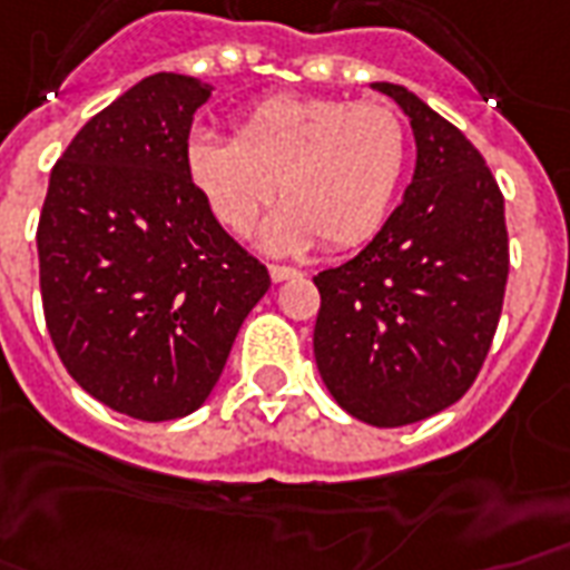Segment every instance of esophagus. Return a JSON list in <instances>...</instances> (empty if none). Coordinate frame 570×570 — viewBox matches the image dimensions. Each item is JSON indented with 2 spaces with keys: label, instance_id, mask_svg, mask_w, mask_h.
Returning a JSON list of instances; mask_svg holds the SVG:
<instances>
[{
  "label": "esophagus",
  "instance_id": "34e87169",
  "mask_svg": "<svg viewBox=\"0 0 570 570\" xmlns=\"http://www.w3.org/2000/svg\"><path fill=\"white\" fill-rule=\"evenodd\" d=\"M268 274H272L274 284H284V281L302 277V272H298V268H289V265H268Z\"/></svg>",
  "mask_w": 570,
  "mask_h": 570
}]
</instances>
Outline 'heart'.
Listing matches in <instances>:
<instances>
[{
	"label": "heart",
	"instance_id": "obj_1",
	"mask_svg": "<svg viewBox=\"0 0 570 570\" xmlns=\"http://www.w3.org/2000/svg\"><path fill=\"white\" fill-rule=\"evenodd\" d=\"M184 166L210 217L247 235L272 202L259 247L293 256L323 238L332 250L368 242L390 217L407 166V129L390 105L274 96L244 114L235 138L196 129Z\"/></svg>",
	"mask_w": 570,
	"mask_h": 570
}]
</instances>
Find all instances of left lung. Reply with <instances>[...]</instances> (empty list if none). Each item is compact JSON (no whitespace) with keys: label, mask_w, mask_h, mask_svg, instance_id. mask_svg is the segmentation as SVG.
Instances as JSON below:
<instances>
[{"label":"left lung","mask_w":570,"mask_h":570,"mask_svg":"<svg viewBox=\"0 0 570 570\" xmlns=\"http://www.w3.org/2000/svg\"><path fill=\"white\" fill-rule=\"evenodd\" d=\"M416 166L402 205L353 259L314 277V360L332 399L395 429L459 402L495 335L508 284L504 199L456 126L399 83Z\"/></svg>","instance_id":"8db88e82"}]
</instances>
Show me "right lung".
I'll use <instances>...</instances> for the list:
<instances>
[{"label":"right lung","instance_id":"obj_1","mask_svg":"<svg viewBox=\"0 0 570 570\" xmlns=\"http://www.w3.org/2000/svg\"><path fill=\"white\" fill-rule=\"evenodd\" d=\"M210 83L156 71L87 120L38 220L45 320L92 399L163 423L199 411L268 272L226 235L184 166Z\"/></svg>","mask_w":570,"mask_h":570}]
</instances>
